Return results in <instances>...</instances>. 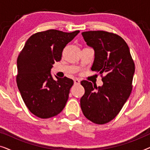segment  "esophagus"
<instances>
[{
    "instance_id": "esophagus-1",
    "label": "esophagus",
    "mask_w": 150,
    "mask_h": 150,
    "mask_svg": "<svg viewBox=\"0 0 150 150\" xmlns=\"http://www.w3.org/2000/svg\"><path fill=\"white\" fill-rule=\"evenodd\" d=\"M74 82L75 85H79V84L81 83V81H80V80L78 79H74Z\"/></svg>"
}]
</instances>
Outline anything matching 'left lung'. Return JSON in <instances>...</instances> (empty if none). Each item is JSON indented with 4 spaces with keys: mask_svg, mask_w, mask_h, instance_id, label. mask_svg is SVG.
<instances>
[{
    "mask_svg": "<svg viewBox=\"0 0 150 150\" xmlns=\"http://www.w3.org/2000/svg\"><path fill=\"white\" fill-rule=\"evenodd\" d=\"M82 35L95 50L91 70L100 74L103 85L97 87L91 82L81 81L85 91L81 107L86 118L94 124H104L117 115L132 92L134 63L128 44L118 35L90 30Z\"/></svg>",
    "mask_w": 150,
    "mask_h": 150,
    "instance_id": "obj_1",
    "label": "left lung"
}]
</instances>
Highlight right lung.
<instances>
[{
    "label": "right lung",
    "mask_w": 150,
    "mask_h": 150,
    "mask_svg": "<svg viewBox=\"0 0 150 150\" xmlns=\"http://www.w3.org/2000/svg\"><path fill=\"white\" fill-rule=\"evenodd\" d=\"M80 31L55 29L36 33L26 41L17 59L16 82L23 101L34 115L47 119L60 113L68 100L73 80H54L50 69L61 61L63 48Z\"/></svg>",
    "instance_id": "obj_1"
}]
</instances>
